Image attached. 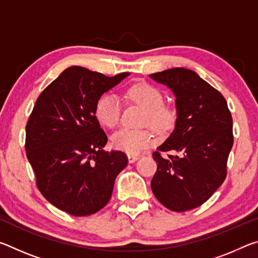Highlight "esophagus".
Masks as SVG:
<instances>
[{
    "mask_svg": "<svg viewBox=\"0 0 258 258\" xmlns=\"http://www.w3.org/2000/svg\"><path fill=\"white\" fill-rule=\"evenodd\" d=\"M127 158H128V163L132 164V163H135V161H137L140 157L137 155H128Z\"/></svg>",
    "mask_w": 258,
    "mask_h": 258,
    "instance_id": "1",
    "label": "esophagus"
}]
</instances>
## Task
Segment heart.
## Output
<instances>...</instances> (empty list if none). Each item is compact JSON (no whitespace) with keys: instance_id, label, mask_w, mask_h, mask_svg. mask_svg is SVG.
<instances>
[{"instance_id":"1","label":"heart","mask_w":258,"mask_h":258,"mask_svg":"<svg viewBox=\"0 0 258 258\" xmlns=\"http://www.w3.org/2000/svg\"><path fill=\"white\" fill-rule=\"evenodd\" d=\"M127 97L146 109V125H150L159 133L173 127L176 119L175 109L164 104V94L156 86L148 83H138L127 90ZM95 116L107 127H115L121 116V100L113 92L104 93L95 103ZM112 145L116 149L130 155L140 154L154 145L155 137L149 128L123 127L112 135Z\"/></svg>"}]
</instances>
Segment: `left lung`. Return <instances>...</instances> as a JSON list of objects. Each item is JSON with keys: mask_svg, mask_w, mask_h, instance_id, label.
Instances as JSON below:
<instances>
[{"mask_svg": "<svg viewBox=\"0 0 258 258\" xmlns=\"http://www.w3.org/2000/svg\"><path fill=\"white\" fill-rule=\"evenodd\" d=\"M150 77L173 91L177 112L175 128L152 154L157 172L151 189L169 211H190L206 203L225 180L232 116L223 95L190 69L172 68Z\"/></svg>", "mask_w": 258, "mask_h": 258, "instance_id": "1", "label": "left lung"}]
</instances>
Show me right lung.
Instances as JSON below:
<instances>
[{
  "label": "right lung",
  "mask_w": 258,
  "mask_h": 258,
  "mask_svg": "<svg viewBox=\"0 0 258 258\" xmlns=\"http://www.w3.org/2000/svg\"><path fill=\"white\" fill-rule=\"evenodd\" d=\"M128 75L108 77L73 66L37 98L26 125V155L38 190L60 211L87 216L110 199L116 176L128 160L123 151L103 150L108 138L95 103Z\"/></svg>",
  "instance_id": "add662e5"
}]
</instances>
